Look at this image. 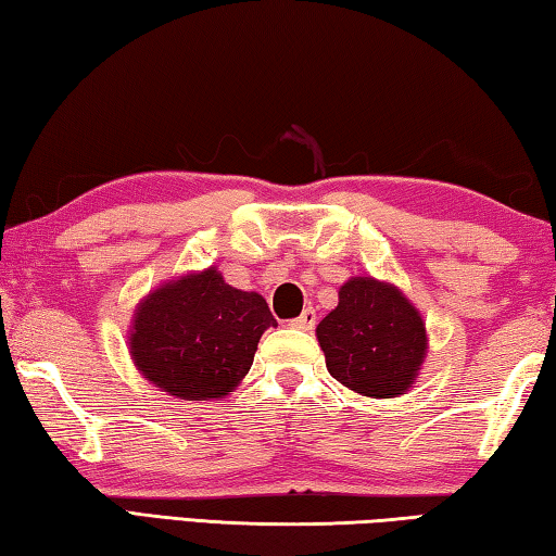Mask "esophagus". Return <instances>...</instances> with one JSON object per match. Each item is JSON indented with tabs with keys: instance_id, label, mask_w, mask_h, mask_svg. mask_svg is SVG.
Instances as JSON below:
<instances>
[{
	"instance_id": "esophagus-1",
	"label": "esophagus",
	"mask_w": 556,
	"mask_h": 556,
	"mask_svg": "<svg viewBox=\"0 0 556 556\" xmlns=\"http://www.w3.org/2000/svg\"><path fill=\"white\" fill-rule=\"evenodd\" d=\"M289 326L291 328H299V331H312V328L316 326V312H314V308H304V312H301V316L291 318Z\"/></svg>"
}]
</instances>
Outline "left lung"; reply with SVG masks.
Instances as JSON below:
<instances>
[{"mask_svg":"<svg viewBox=\"0 0 556 556\" xmlns=\"http://www.w3.org/2000/svg\"><path fill=\"white\" fill-rule=\"evenodd\" d=\"M316 338L328 372L363 397L404 394L427 355L421 314L397 287L372 277L345 281Z\"/></svg>","mask_w":556,"mask_h":556,"instance_id":"8db88e82","label":"left lung"}]
</instances>
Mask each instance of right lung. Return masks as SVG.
<instances>
[{
    "instance_id": "1",
    "label": "right lung",
    "mask_w": 556,
    "mask_h": 556,
    "mask_svg": "<svg viewBox=\"0 0 556 556\" xmlns=\"http://www.w3.org/2000/svg\"><path fill=\"white\" fill-rule=\"evenodd\" d=\"M277 326L257 291L225 285L215 267L154 289L131 318L129 353L154 388L215 400L248 375L262 333Z\"/></svg>"
}]
</instances>
